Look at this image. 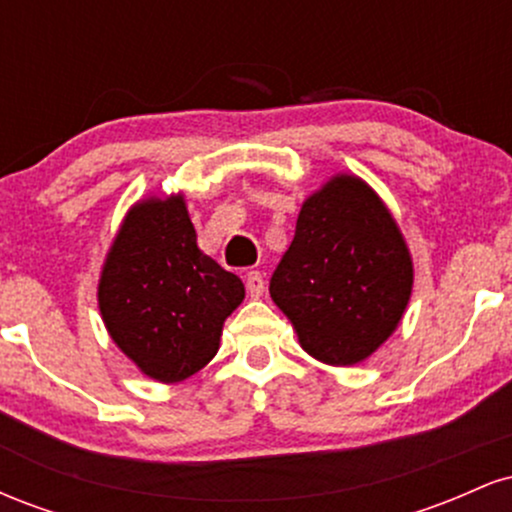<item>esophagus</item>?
Listing matches in <instances>:
<instances>
[{
    "mask_svg": "<svg viewBox=\"0 0 512 512\" xmlns=\"http://www.w3.org/2000/svg\"><path fill=\"white\" fill-rule=\"evenodd\" d=\"M245 286H248L250 298H260L264 293V276L260 272H248V276H245Z\"/></svg>",
    "mask_w": 512,
    "mask_h": 512,
    "instance_id": "obj_1",
    "label": "esophagus"
}]
</instances>
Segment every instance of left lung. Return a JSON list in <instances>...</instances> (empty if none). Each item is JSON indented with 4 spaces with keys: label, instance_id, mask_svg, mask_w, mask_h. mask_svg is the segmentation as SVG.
<instances>
[{
    "label": "left lung",
    "instance_id": "1",
    "mask_svg": "<svg viewBox=\"0 0 512 512\" xmlns=\"http://www.w3.org/2000/svg\"><path fill=\"white\" fill-rule=\"evenodd\" d=\"M414 262L395 216L354 173H337L303 202L269 293L303 351L356 366L383 346L407 310Z\"/></svg>",
    "mask_w": 512,
    "mask_h": 512
}]
</instances>
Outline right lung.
Returning a JSON list of instances; mask_svg holds the SVG:
<instances>
[{"label":"right lung","instance_id":"right-lung-1","mask_svg":"<svg viewBox=\"0 0 512 512\" xmlns=\"http://www.w3.org/2000/svg\"><path fill=\"white\" fill-rule=\"evenodd\" d=\"M243 298V281L197 248L182 192L129 207L98 279L110 339L146 378L166 385L216 356L223 322Z\"/></svg>","mask_w":512,"mask_h":512}]
</instances>
